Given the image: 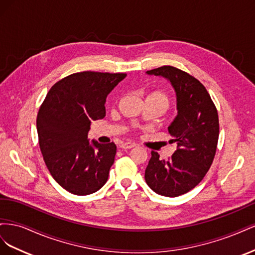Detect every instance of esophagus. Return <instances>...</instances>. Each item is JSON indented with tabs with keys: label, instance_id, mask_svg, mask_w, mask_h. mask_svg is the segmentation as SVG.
I'll use <instances>...</instances> for the list:
<instances>
[{
	"label": "esophagus",
	"instance_id": "1",
	"mask_svg": "<svg viewBox=\"0 0 255 255\" xmlns=\"http://www.w3.org/2000/svg\"><path fill=\"white\" fill-rule=\"evenodd\" d=\"M119 146H120L121 149H132V148H134V146H135V143L128 142V141H127V142H121V143L119 144Z\"/></svg>",
	"mask_w": 255,
	"mask_h": 255
}]
</instances>
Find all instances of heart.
Returning a JSON list of instances; mask_svg holds the SVG:
<instances>
[{
  "label": "heart",
  "instance_id": "b5f03b06",
  "mask_svg": "<svg viewBox=\"0 0 255 255\" xmlns=\"http://www.w3.org/2000/svg\"><path fill=\"white\" fill-rule=\"evenodd\" d=\"M145 100H151V101L159 102L161 104H164L166 106V109H168L169 104H170V99H169L168 94L164 90H160V89H156L149 92Z\"/></svg>",
  "mask_w": 255,
  "mask_h": 255
}]
</instances>
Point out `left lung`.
Here are the masks:
<instances>
[{"instance_id": "8db88e82", "label": "left lung", "mask_w": 255, "mask_h": 255, "mask_svg": "<svg viewBox=\"0 0 255 255\" xmlns=\"http://www.w3.org/2000/svg\"><path fill=\"white\" fill-rule=\"evenodd\" d=\"M146 73L164 76L174 87L177 116L168 130L177 149L168 159L152 151L144 179L156 194L177 197L195 188L213 164L219 137L218 112L204 85L189 73L172 66Z\"/></svg>"}]
</instances>
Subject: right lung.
I'll return each mask as SVG.
<instances>
[{
    "label": "right lung",
    "mask_w": 255,
    "mask_h": 255,
    "mask_svg": "<svg viewBox=\"0 0 255 255\" xmlns=\"http://www.w3.org/2000/svg\"><path fill=\"white\" fill-rule=\"evenodd\" d=\"M126 73L84 71L55 83L37 115L43 160L51 175L73 195L96 192L109 179L117 146L89 143L90 123L105 117V101Z\"/></svg>",
    "instance_id": "add662e5"
}]
</instances>
